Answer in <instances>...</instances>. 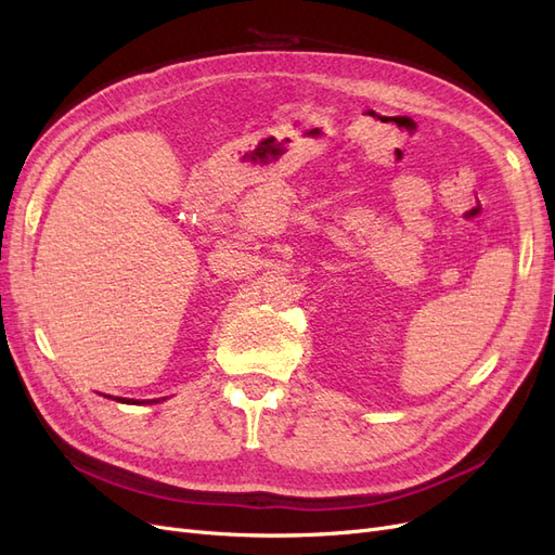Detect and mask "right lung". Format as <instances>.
Instances as JSON below:
<instances>
[{"label": "right lung", "mask_w": 555, "mask_h": 555, "mask_svg": "<svg viewBox=\"0 0 555 555\" xmlns=\"http://www.w3.org/2000/svg\"><path fill=\"white\" fill-rule=\"evenodd\" d=\"M117 400H120V402H131V405H133V402H139V400H131V398H117ZM157 402V400H155Z\"/></svg>", "instance_id": "right-lung-1"}]
</instances>
